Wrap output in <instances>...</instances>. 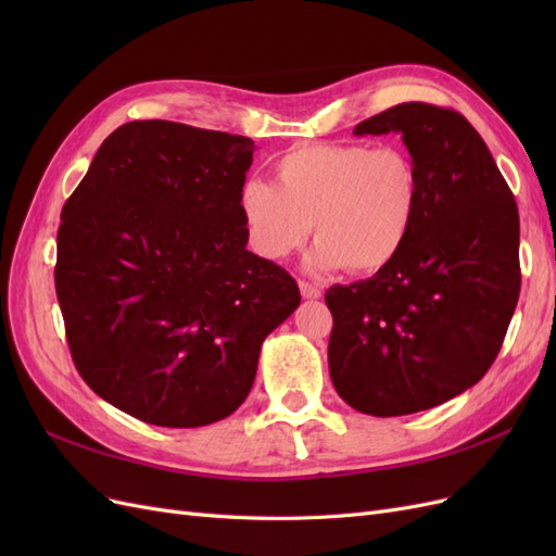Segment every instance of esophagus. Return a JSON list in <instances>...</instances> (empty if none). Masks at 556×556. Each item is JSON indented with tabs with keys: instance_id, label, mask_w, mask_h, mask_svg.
<instances>
[{
	"instance_id": "1",
	"label": "esophagus",
	"mask_w": 556,
	"mask_h": 556,
	"mask_svg": "<svg viewBox=\"0 0 556 556\" xmlns=\"http://www.w3.org/2000/svg\"><path fill=\"white\" fill-rule=\"evenodd\" d=\"M299 290H301V296H304V299H319V294H323V290H319L317 285H313L308 280H299Z\"/></svg>"
}]
</instances>
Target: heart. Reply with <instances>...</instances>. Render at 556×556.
<instances>
[{"mask_svg":"<svg viewBox=\"0 0 556 556\" xmlns=\"http://www.w3.org/2000/svg\"><path fill=\"white\" fill-rule=\"evenodd\" d=\"M419 206V172L401 148L308 143L276 162V185L252 178L239 211L252 250L285 260L306 243L315 271L368 276L406 245Z\"/></svg>","mask_w":556,"mask_h":556,"instance_id":"heart-1","label":"heart"}]
</instances>
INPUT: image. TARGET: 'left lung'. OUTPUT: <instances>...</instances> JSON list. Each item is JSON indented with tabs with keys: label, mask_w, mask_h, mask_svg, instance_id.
Returning <instances> with one entry per match:
<instances>
[{
	"label": "left lung",
	"mask_w": 556,
	"mask_h": 556,
	"mask_svg": "<svg viewBox=\"0 0 556 556\" xmlns=\"http://www.w3.org/2000/svg\"><path fill=\"white\" fill-rule=\"evenodd\" d=\"M401 134L419 172L410 237L378 274L333 285L329 376L376 417L439 406L494 364L519 299V215L506 178L466 117L408 102L355 127Z\"/></svg>",
	"instance_id": "left-lung-1"
}]
</instances>
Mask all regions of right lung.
Listing matches in <instances>:
<instances>
[{
    "label": "right lung",
    "mask_w": 556,
    "mask_h": 556,
    "mask_svg": "<svg viewBox=\"0 0 556 556\" xmlns=\"http://www.w3.org/2000/svg\"><path fill=\"white\" fill-rule=\"evenodd\" d=\"M255 141L169 121L117 127L62 208L55 290L80 378L148 425L237 410L296 280L245 248Z\"/></svg>",
    "instance_id": "1"
}]
</instances>
